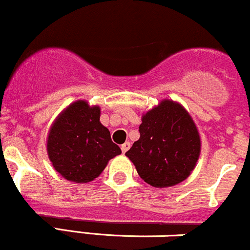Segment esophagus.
<instances>
[{
    "mask_svg": "<svg viewBox=\"0 0 250 250\" xmlns=\"http://www.w3.org/2000/svg\"><path fill=\"white\" fill-rule=\"evenodd\" d=\"M130 146L131 145H130V143H128V142L123 144V145H122V152H123V153H126V152H127V149L130 148Z\"/></svg>",
    "mask_w": 250,
    "mask_h": 250,
    "instance_id": "esophagus-1",
    "label": "esophagus"
}]
</instances>
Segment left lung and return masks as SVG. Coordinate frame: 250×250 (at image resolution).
<instances>
[{"mask_svg":"<svg viewBox=\"0 0 250 250\" xmlns=\"http://www.w3.org/2000/svg\"><path fill=\"white\" fill-rule=\"evenodd\" d=\"M140 138L125 155L153 187H171L189 177L201 151L192 117L177 102L164 99L143 116Z\"/></svg>","mask_w":250,"mask_h":250,"instance_id":"obj_1","label":"left lung"}]
</instances>
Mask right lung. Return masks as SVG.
Here are the masks:
<instances>
[{
    "label": "right lung",
    "mask_w": 250,
    "mask_h": 250,
    "mask_svg": "<svg viewBox=\"0 0 250 250\" xmlns=\"http://www.w3.org/2000/svg\"><path fill=\"white\" fill-rule=\"evenodd\" d=\"M99 118L101 107L77 101L51 125L46 142L49 159L66 180L90 183L104 171L108 160L122 153Z\"/></svg>",
    "instance_id": "right-lung-1"
}]
</instances>
